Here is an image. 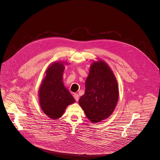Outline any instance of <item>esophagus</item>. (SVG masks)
Here are the masks:
<instances>
[{
	"instance_id": "obj_1",
	"label": "esophagus",
	"mask_w": 160,
	"mask_h": 160,
	"mask_svg": "<svg viewBox=\"0 0 160 160\" xmlns=\"http://www.w3.org/2000/svg\"><path fill=\"white\" fill-rule=\"evenodd\" d=\"M74 98L75 99V100H77V101H78V99H79V95H78V94L75 93L74 94Z\"/></svg>"
}]
</instances>
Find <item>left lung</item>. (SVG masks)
<instances>
[{
    "instance_id": "left-lung-1",
    "label": "left lung",
    "mask_w": 160,
    "mask_h": 160,
    "mask_svg": "<svg viewBox=\"0 0 160 160\" xmlns=\"http://www.w3.org/2000/svg\"><path fill=\"white\" fill-rule=\"evenodd\" d=\"M119 98L117 80L109 66L98 60L90 66L85 92L78 101L92 122L108 118L114 110Z\"/></svg>"
}]
</instances>
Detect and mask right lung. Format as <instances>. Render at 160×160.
Instances as JSON below:
<instances>
[{"label": "right lung", "instance_id": "obj_1", "mask_svg": "<svg viewBox=\"0 0 160 160\" xmlns=\"http://www.w3.org/2000/svg\"><path fill=\"white\" fill-rule=\"evenodd\" d=\"M64 69L62 62L52 63L48 68L39 89L41 108L52 119L62 117L66 107L75 102L74 98L62 83Z\"/></svg>", "mask_w": 160, "mask_h": 160}]
</instances>
